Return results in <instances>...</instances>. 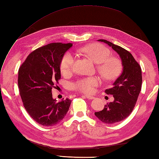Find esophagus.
<instances>
[{
  "mask_svg": "<svg viewBox=\"0 0 159 159\" xmlns=\"http://www.w3.org/2000/svg\"><path fill=\"white\" fill-rule=\"evenodd\" d=\"M83 97H85V98H87V99H89V100H92V99H93V98H94V97H93V96H89V95H83Z\"/></svg>",
  "mask_w": 159,
  "mask_h": 159,
  "instance_id": "esophagus-1",
  "label": "esophagus"
}]
</instances>
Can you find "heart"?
Masks as SVG:
<instances>
[{"mask_svg":"<svg viewBox=\"0 0 159 159\" xmlns=\"http://www.w3.org/2000/svg\"><path fill=\"white\" fill-rule=\"evenodd\" d=\"M79 51L87 56L98 63L99 70L108 79H112L116 77L121 69L120 61L116 57H111V52L107 47L101 43H93L80 48ZM75 57L71 52H67L62 57L60 63L61 72L67 74L72 70ZM101 83V80L98 76L84 77L78 79L72 85L74 90L79 92L92 93L95 87Z\"/></svg>","mask_w":159,"mask_h":159,"instance_id":"heart-1","label":"heart"}]
</instances>
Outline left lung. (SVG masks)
Wrapping results in <instances>:
<instances>
[{
    "label": "left lung",
    "mask_w": 159,
    "mask_h": 159,
    "mask_svg": "<svg viewBox=\"0 0 159 159\" xmlns=\"http://www.w3.org/2000/svg\"><path fill=\"white\" fill-rule=\"evenodd\" d=\"M98 41L112 47L120 55L123 66L122 72L111 88L105 90L108 95L113 96L114 101L105 104L102 111L94 113L102 122L111 124L124 120L132 113L141 89L142 74L141 66L130 52L105 39Z\"/></svg>",
    "instance_id": "obj_1"
}]
</instances>
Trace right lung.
<instances>
[{"label":"right lung","mask_w":159,"mask_h":159,"mask_svg":"<svg viewBox=\"0 0 159 159\" xmlns=\"http://www.w3.org/2000/svg\"><path fill=\"white\" fill-rule=\"evenodd\" d=\"M72 43H51L33 50L18 70L20 94L26 111L36 122L45 126L59 123L71 104L66 98L59 102L52 98V89L61 79L60 63Z\"/></svg>","instance_id":"right-lung-1"}]
</instances>
